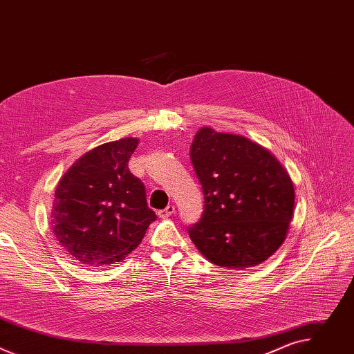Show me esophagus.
I'll return each mask as SVG.
<instances>
[{
  "label": "esophagus",
  "instance_id": "1",
  "mask_svg": "<svg viewBox=\"0 0 354 354\" xmlns=\"http://www.w3.org/2000/svg\"><path fill=\"white\" fill-rule=\"evenodd\" d=\"M174 213H175V206H174V205H169V206L165 207L164 210H160V212H158V216H160L161 218H168V217H171Z\"/></svg>",
  "mask_w": 354,
  "mask_h": 354
}]
</instances>
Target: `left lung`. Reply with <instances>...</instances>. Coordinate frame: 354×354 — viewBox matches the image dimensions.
<instances>
[{"instance_id": "1", "label": "left lung", "mask_w": 354, "mask_h": 354, "mask_svg": "<svg viewBox=\"0 0 354 354\" xmlns=\"http://www.w3.org/2000/svg\"><path fill=\"white\" fill-rule=\"evenodd\" d=\"M190 161L205 194V212L189 228L212 263L245 270L268 261L287 236L294 183L270 149L250 138L201 127Z\"/></svg>"}]
</instances>
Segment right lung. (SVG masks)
<instances>
[{"instance_id": "right-lung-1", "label": "right lung", "mask_w": 354, "mask_h": 354, "mask_svg": "<svg viewBox=\"0 0 354 354\" xmlns=\"http://www.w3.org/2000/svg\"><path fill=\"white\" fill-rule=\"evenodd\" d=\"M137 137L97 145L62 176L55 192L52 230L74 261L105 266L123 261L157 216L144 185L129 171Z\"/></svg>"}]
</instances>
